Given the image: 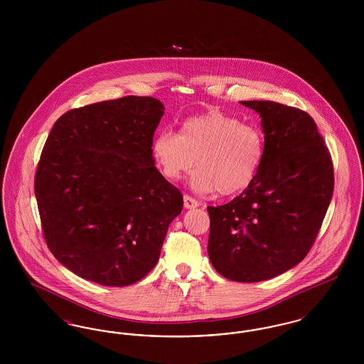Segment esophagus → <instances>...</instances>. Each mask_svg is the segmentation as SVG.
<instances>
[{"label": "esophagus", "instance_id": "34e87169", "mask_svg": "<svg viewBox=\"0 0 364 364\" xmlns=\"http://www.w3.org/2000/svg\"><path fill=\"white\" fill-rule=\"evenodd\" d=\"M199 206L198 200H195L193 198H191L188 195H184V208H196Z\"/></svg>", "mask_w": 364, "mask_h": 364}]
</instances>
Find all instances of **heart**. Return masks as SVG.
I'll return each mask as SVG.
<instances>
[{"label":"heart","mask_w":364,"mask_h":364,"mask_svg":"<svg viewBox=\"0 0 364 364\" xmlns=\"http://www.w3.org/2000/svg\"><path fill=\"white\" fill-rule=\"evenodd\" d=\"M151 153L166 178L178 180L196 165L199 169L191 177L193 190L232 195L245 190L257 177L264 140L257 127L211 110L181 122L178 135L158 134Z\"/></svg>","instance_id":"heart-1"}]
</instances>
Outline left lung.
I'll return each instance as SVG.
<instances>
[{
	"label": "left lung",
	"mask_w": 364,
	"mask_h": 364,
	"mask_svg": "<svg viewBox=\"0 0 364 364\" xmlns=\"http://www.w3.org/2000/svg\"><path fill=\"white\" fill-rule=\"evenodd\" d=\"M260 116L264 154L254 181L224 206L208 208V258L223 277L259 282L306 258L329 208V150L311 117L273 101H242Z\"/></svg>",
	"instance_id": "1"
}]
</instances>
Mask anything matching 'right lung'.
Segmentation results:
<instances>
[{"label":"right lung","mask_w":364,"mask_h":364,"mask_svg":"<svg viewBox=\"0 0 364 364\" xmlns=\"http://www.w3.org/2000/svg\"><path fill=\"white\" fill-rule=\"evenodd\" d=\"M153 97H124L63 114L45 143L35 196L45 240L79 277L127 287L159 259L183 196L158 172Z\"/></svg>","instance_id":"1"}]
</instances>
